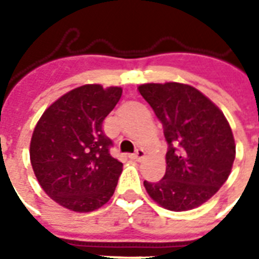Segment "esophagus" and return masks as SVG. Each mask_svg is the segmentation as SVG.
<instances>
[{
	"mask_svg": "<svg viewBox=\"0 0 259 259\" xmlns=\"http://www.w3.org/2000/svg\"><path fill=\"white\" fill-rule=\"evenodd\" d=\"M145 150L144 149H137L136 150V153L130 154L129 157L132 158V160H134V161H141L142 158L145 157Z\"/></svg>",
	"mask_w": 259,
	"mask_h": 259,
	"instance_id": "34e87169",
	"label": "esophagus"
}]
</instances>
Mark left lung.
Listing matches in <instances>:
<instances>
[{
  "label": "left lung",
  "instance_id": "left-lung-1",
  "mask_svg": "<svg viewBox=\"0 0 259 259\" xmlns=\"http://www.w3.org/2000/svg\"><path fill=\"white\" fill-rule=\"evenodd\" d=\"M138 91L161 121L168 142L166 170L146 192L170 211H188L209 200L229 179L235 141L229 121L211 99L184 83H145Z\"/></svg>",
  "mask_w": 259,
  "mask_h": 259
}]
</instances>
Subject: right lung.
<instances>
[{
	"label": "right lung",
	"instance_id": "right-lung-1",
	"mask_svg": "<svg viewBox=\"0 0 259 259\" xmlns=\"http://www.w3.org/2000/svg\"><path fill=\"white\" fill-rule=\"evenodd\" d=\"M122 95L121 87L84 84L71 90L42 113L30 140L34 176L64 208L91 212L113 196L122 162L102 129Z\"/></svg>",
	"mask_w": 259,
	"mask_h": 259
}]
</instances>
